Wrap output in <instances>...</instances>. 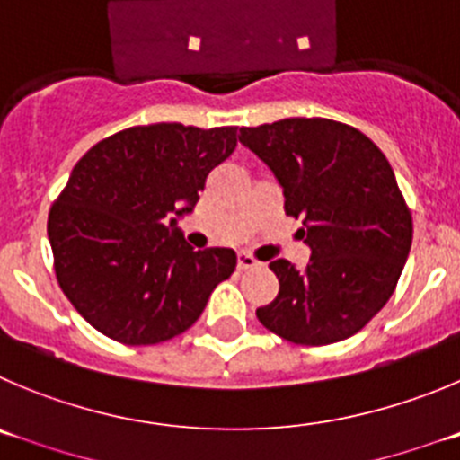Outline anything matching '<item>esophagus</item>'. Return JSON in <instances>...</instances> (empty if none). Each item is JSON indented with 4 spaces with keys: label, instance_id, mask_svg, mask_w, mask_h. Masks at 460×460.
<instances>
[{
    "label": "esophagus",
    "instance_id": "obj_1",
    "mask_svg": "<svg viewBox=\"0 0 460 460\" xmlns=\"http://www.w3.org/2000/svg\"><path fill=\"white\" fill-rule=\"evenodd\" d=\"M259 265V261L254 259L252 254H247V252H240L238 254V270H252Z\"/></svg>",
    "mask_w": 460,
    "mask_h": 460
}]
</instances>
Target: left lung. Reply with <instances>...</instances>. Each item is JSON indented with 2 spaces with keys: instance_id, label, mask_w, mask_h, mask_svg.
<instances>
[{
  "instance_id": "1",
  "label": "left lung",
  "mask_w": 460,
  "mask_h": 460,
  "mask_svg": "<svg viewBox=\"0 0 460 460\" xmlns=\"http://www.w3.org/2000/svg\"><path fill=\"white\" fill-rule=\"evenodd\" d=\"M283 188V208L304 217V270L277 259L279 295L256 308L265 329L297 345L354 336L385 306L413 243V220L388 158L349 124L288 118L240 128Z\"/></svg>"
}]
</instances>
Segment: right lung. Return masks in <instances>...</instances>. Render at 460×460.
<instances>
[{
	"label": "right lung",
	"instance_id": "add662e5",
	"mask_svg": "<svg viewBox=\"0 0 460 460\" xmlns=\"http://www.w3.org/2000/svg\"><path fill=\"white\" fill-rule=\"evenodd\" d=\"M235 127H131L84 154L49 210L58 286L94 329L156 345L190 329L235 270V252H195L179 217L234 154Z\"/></svg>",
	"mask_w": 460,
	"mask_h": 460
}]
</instances>
